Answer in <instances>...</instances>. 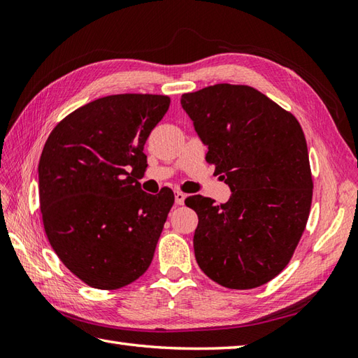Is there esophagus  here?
I'll return each mask as SVG.
<instances>
[{
	"label": "esophagus",
	"instance_id": "esophagus-1",
	"mask_svg": "<svg viewBox=\"0 0 358 358\" xmlns=\"http://www.w3.org/2000/svg\"><path fill=\"white\" fill-rule=\"evenodd\" d=\"M185 200H186V194L177 191L175 192V203L177 204H185Z\"/></svg>",
	"mask_w": 358,
	"mask_h": 358
}]
</instances>
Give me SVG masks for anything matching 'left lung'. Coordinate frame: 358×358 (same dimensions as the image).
<instances>
[{
	"instance_id": "1",
	"label": "left lung",
	"mask_w": 358,
	"mask_h": 358,
	"mask_svg": "<svg viewBox=\"0 0 358 358\" xmlns=\"http://www.w3.org/2000/svg\"><path fill=\"white\" fill-rule=\"evenodd\" d=\"M181 108L231 189L224 204L201 195L194 250L200 269L229 289L268 283L286 268L313 201L309 155L292 113L249 86L215 85L181 95Z\"/></svg>"
}]
</instances>
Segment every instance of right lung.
<instances>
[{
	"label": "right lung",
	"instance_id": "add662e5",
	"mask_svg": "<svg viewBox=\"0 0 358 358\" xmlns=\"http://www.w3.org/2000/svg\"><path fill=\"white\" fill-rule=\"evenodd\" d=\"M171 100L98 98L58 123L38 164L44 231L59 260L86 285L118 289L148 271L173 192H143L144 143Z\"/></svg>",
	"mask_w": 358,
	"mask_h": 358
}]
</instances>
